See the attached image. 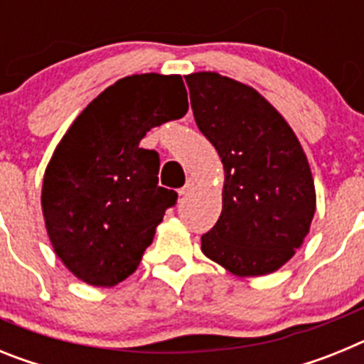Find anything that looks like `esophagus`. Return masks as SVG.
Segmentation results:
<instances>
[{"instance_id": "obj_1", "label": "esophagus", "mask_w": 364, "mask_h": 364, "mask_svg": "<svg viewBox=\"0 0 364 364\" xmlns=\"http://www.w3.org/2000/svg\"><path fill=\"white\" fill-rule=\"evenodd\" d=\"M193 188H195V178H193V176H189L184 188H182V189H180V191H178V195H180V197H188L189 193L193 191Z\"/></svg>"}]
</instances>
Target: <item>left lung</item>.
Instances as JSON below:
<instances>
[{
  "instance_id": "8db88e82",
  "label": "left lung",
  "mask_w": 364,
  "mask_h": 364,
  "mask_svg": "<svg viewBox=\"0 0 364 364\" xmlns=\"http://www.w3.org/2000/svg\"><path fill=\"white\" fill-rule=\"evenodd\" d=\"M198 129L224 166L222 213L202 252L237 277L277 272L310 233L315 186L288 122L253 87L211 70L186 76Z\"/></svg>"
}]
</instances>
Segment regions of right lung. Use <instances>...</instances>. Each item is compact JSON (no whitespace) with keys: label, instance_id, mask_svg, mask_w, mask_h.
<instances>
[{"label":"right lung","instance_id":"1","mask_svg":"<svg viewBox=\"0 0 364 364\" xmlns=\"http://www.w3.org/2000/svg\"><path fill=\"white\" fill-rule=\"evenodd\" d=\"M178 74H133L100 92L73 122L45 169V228L74 277L111 288L136 272L176 193L159 186L156 151L140 140L188 112Z\"/></svg>","mask_w":364,"mask_h":364}]
</instances>
